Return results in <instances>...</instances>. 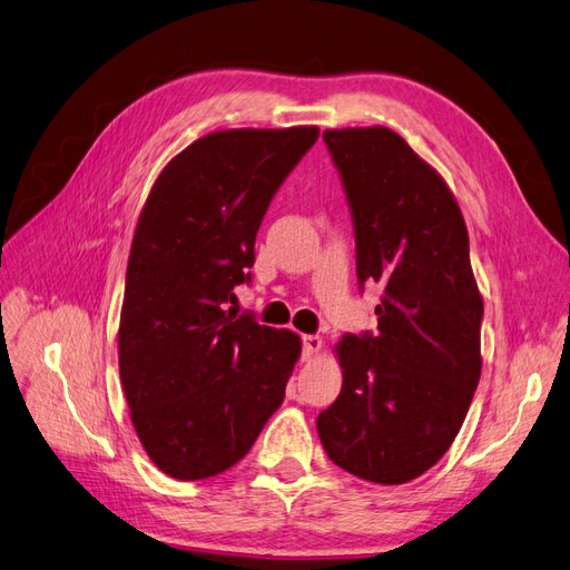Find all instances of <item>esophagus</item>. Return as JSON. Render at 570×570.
Instances as JSON below:
<instances>
[{"instance_id": "1", "label": "esophagus", "mask_w": 570, "mask_h": 570, "mask_svg": "<svg viewBox=\"0 0 570 570\" xmlns=\"http://www.w3.org/2000/svg\"><path fill=\"white\" fill-rule=\"evenodd\" d=\"M322 347L320 336H303V360H309L312 355H317Z\"/></svg>"}]
</instances>
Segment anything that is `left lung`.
Returning <instances> with one entry per match:
<instances>
[{
	"mask_svg": "<svg viewBox=\"0 0 570 570\" xmlns=\"http://www.w3.org/2000/svg\"><path fill=\"white\" fill-rule=\"evenodd\" d=\"M322 137L353 215L357 282L383 296L379 332L336 345L343 389L317 433L336 466L400 485L448 452L481 379L469 232L443 177L389 127Z\"/></svg>",
	"mask_w": 570,
	"mask_h": 570,
	"instance_id": "1",
	"label": "left lung"
}]
</instances>
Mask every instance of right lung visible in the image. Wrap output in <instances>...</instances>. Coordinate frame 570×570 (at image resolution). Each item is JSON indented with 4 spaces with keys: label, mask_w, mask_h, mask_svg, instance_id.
I'll return each mask as SVG.
<instances>
[{
    "label": "right lung",
    "mask_w": 570,
    "mask_h": 570,
    "mask_svg": "<svg viewBox=\"0 0 570 570\" xmlns=\"http://www.w3.org/2000/svg\"><path fill=\"white\" fill-rule=\"evenodd\" d=\"M317 127L223 130L177 154L146 198L118 328L122 391L151 462L204 481L244 459L284 402L301 338L238 315L255 234Z\"/></svg>",
    "instance_id": "add662e5"
}]
</instances>
